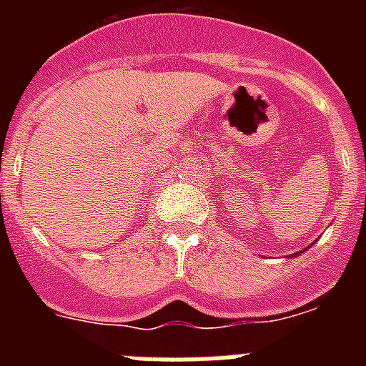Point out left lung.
Listing matches in <instances>:
<instances>
[{
	"instance_id": "left-lung-1",
	"label": "left lung",
	"mask_w": 366,
	"mask_h": 366,
	"mask_svg": "<svg viewBox=\"0 0 366 366\" xmlns=\"http://www.w3.org/2000/svg\"><path fill=\"white\" fill-rule=\"evenodd\" d=\"M295 254H299V253H295Z\"/></svg>"
}]
</instances>
